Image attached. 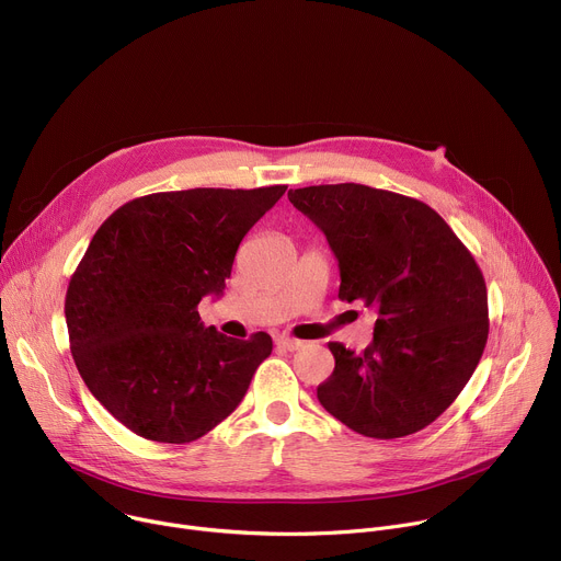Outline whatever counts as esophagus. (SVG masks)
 I'll list each match as a JSON object with an SVG mask.
<instances>
[{
  "label": "esophagus",
  "instance_id": "obj_1",
  "mask_svg": "<svg viewBox=\"0 0 561 561\" xmlns=\"http://www.w3.org/2000/svg\"><path fill=\"white\" fill-rule=\"evenodd\" d=\"M277 346L284 348V351H299L304 346V342L301 340H293V337H279Z\"/></svg>",
  "mask_w": 561,
  "mask_h": 561
}]
</instances>
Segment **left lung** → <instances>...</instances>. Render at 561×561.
<instances>
[{
  "instance_id": "left-lung-1",
  "label": "left lung",
  "mask_w": 561,
  "mask_h": 561,
  "mask_svg": "<svg viewBox=\"0 0 561 561\" xmlns=\"http://www.w3.org/2000/svg\"><path fill=\"white\" fill-rule=\"evenodd\" d=\"M340 262V299L377 312L373 342L329 348L317 399L359 435L394 439L433 424L468 383L489 340L482 271L424 202L364 184L288 191Z\"/></svg>"
}]
</instances>
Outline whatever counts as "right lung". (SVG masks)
Returning <instances> with one entry per match:
<instances>
[{
	"label": "right lung",
	"instance_id": "right-lung-1",
	"mask_svg": "<svg viewBox=\"0 0 561 561\" xmlns=\"http://www.w3.org/2000/svg\"><path fill=\"white\" fill-rule=\"evenodd\" d=\"M288 186L152 193L93 234L64 301L70 353L98 402L135 435L188 444L242 402L273 340H232L197 306L219 295L253 224Z\"/></svg>",
	"mask_w": 561,
	"mask_h": 561
}]
</instances>
